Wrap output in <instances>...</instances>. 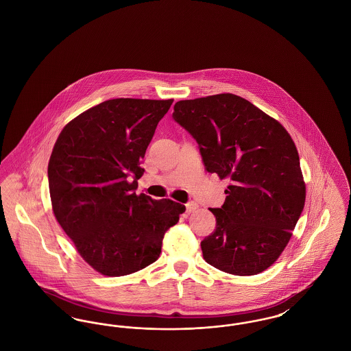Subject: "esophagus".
<instances>
[{
  "label": "esophagus",
  "mask_w": 351,
  "mask_h": 351,
  "mask_svg": "<svg viewBox=\"0 0 351 351\" xmlns=\"http://www.w3.org/2000/svg\"><path fill=\"white\" fill-rule=\"evenodd\" d=\"M197 208H199V205H197V202H195V201H189V202H186V204H185L186 213H193Z\"/></svg>",
  "instance_id": "34e87169"
}]
</instances>
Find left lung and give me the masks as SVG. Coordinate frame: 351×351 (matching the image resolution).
<instances>
[{
    "instance_id": "1",
    "label": "left lung",
    "mask_w": 351,
    "mask_h": 351,
    "mask_svg": "<svg viewBox=\"0 0 351 351\" xmlns=\"http://www.w3.org/2000/svg\"><path fill=\"white\" fill-rule=\"evenodd\" d=\"M172 117L199 143L206 171L230 182L223 205L210 208L217 226L201 242L204 259L239 276L265 271L283 252L305 204L291 135L232 93L178 101Z\"/></svg>"
}]
</instances>
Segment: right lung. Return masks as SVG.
<instances>
[{
	"instance_id": "add662e5",
	"label": "right lung",
	"mask_w": 351,
	"mask_h": 351,
	"mask_svg": "<svg viewBox=\"0 0 351 351\" xmlns=\"http://www.w3.org/2000/svg\"><path fill=\"white\" fill-rule=\"evenodd\" d=\"M173 100L114 99L72 119L49 162L53 215L84 261L106 276L154 263L185 206L135 193L142 159Z\"/></svg>"
}]
</instances>
